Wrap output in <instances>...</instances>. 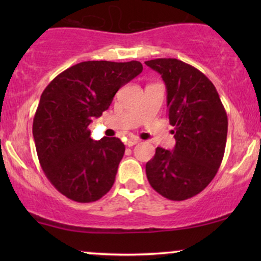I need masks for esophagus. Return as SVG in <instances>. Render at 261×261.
<instances>
[{"instance_id":"1","label":"esophagus","mask_w":261,"mask_h":261,"mask_svg":"<svg viewBox=\"0 0 261 261\" xmlns=\"http://www.w3.org/2000/svg\"><path fill=\"white\" fill-rule=\"evenodd\" d=\"M140 139H137V137H130V139L127 140V142H126V145L128 146V147H133L134 145H136V143H139L140 142Z\"/></svg>"}]
</instances>
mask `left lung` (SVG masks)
Returning a JSON list of instances; mask_svg holds the SVG:
<instances>
[{
	"mask_svg": "<svg viewBox=\"0 0 261 261\" xmlns=\"http://www.w3.org/2000/svg\"><path fill=\"white\" fill-rule=\"evenodd\" d=\"M145 64L166 83L175 139L172 151L155 148L146 163V175L162 196L182 201L201 193L216 175L226 148L227 114L214 83L197 68L176 59Z\"/></svg>",
	"mask_w": 261,
	"mask_h": 261,
	"instance_id": "8db88e82",
	"label": "left lung"
}]
</instances>
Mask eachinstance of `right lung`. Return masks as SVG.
<instances>
[{"instance_id":"obj_1","label":"right lung","mask_w":261,"mask_h":261,"mask_svg":"<svg viewBox=\"0 0 261 261\" xmlns=\"http://www.w3.org/2000/svg\"><path fill=\"white\" fill-rule=\"evenodd\" d=\"M141 72L139 61H85L65 70L44 89L33 136L41 168L62 195L93 202L112 189L125 146L118 137L92 140L88 126Z\"/></svg>"}]
</instances>
